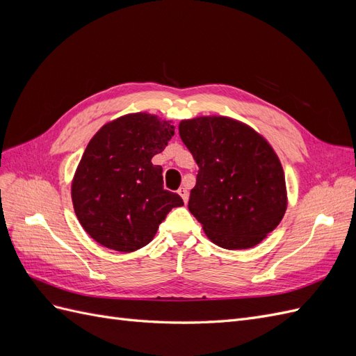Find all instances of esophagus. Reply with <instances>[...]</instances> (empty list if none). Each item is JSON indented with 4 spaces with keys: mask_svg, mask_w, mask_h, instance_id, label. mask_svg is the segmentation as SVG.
Segmentation results:
<instances>
[{
    "mask_svg": "<svg viewBox=\"0 0 356 356\" xmlns=\"http://www.w3.org/2000/svg\"><path fill=\"white\" fill-rule=\"evenodd\" d=\"M178 195L182 197V200H184V203H187L188 202V190L187 188H184V187H181V188H178Z\"/></svg>",
    "mask_w": 356,
    "mask_h": 356,
    "instance_id": "1",
    "label": "esophagus"
}]
</instances>
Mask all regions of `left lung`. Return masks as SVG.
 <instances>
[{"instance_id": "left-lung-1", "label": "left lung", "mask_w": 356, "mask_h": 356, "mask_svg": "<svg viewBox=\"0 0 356 356\" xmlns=\"http://www.w3.org/2000/svg\"><path fill=\"white\" fill-rule=\"evenodd\" d=\"M179 136L199 166L188 209L211 242L225 250L260 243L284 218L285 174L267 139L224 115L181 120Z\"/></svg>"}]
</instances>
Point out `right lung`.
<instances>
[{"instance_id":"add662e5","label":"right lung","mask_w":356,"mask_h":356,"mask_svg":"<svg viewBox=\"0 0 356 356\" xmlns=\"http://www.w3.org/2000/svg\"><path fill=\"white\" fill-rule=\"evenodd\" d=\"M174 134L169 120L131 113L93 135L71 182L75 215L93 241L134 252L153 241L172 208L184 204L163 188V169L152 161Z\"/></svg>"}]
</instances>
